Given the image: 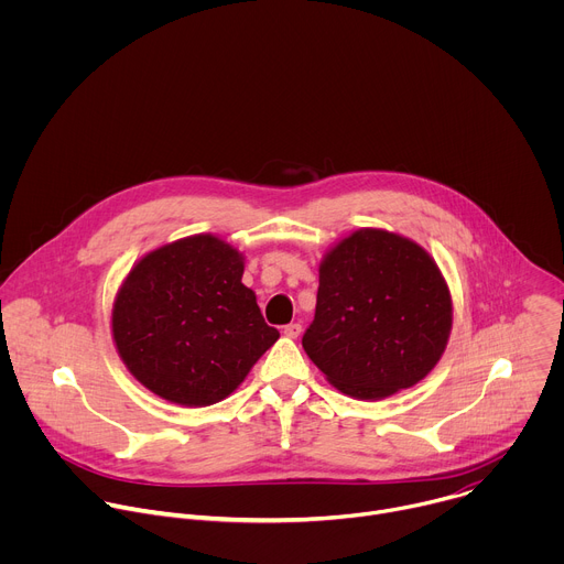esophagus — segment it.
Instances as JSON below:
<instances>
[{"instance_id": "1", "label": "esophagus", "mask_w": 564, "mask_h": 564, "mask_svg": "<svg viewBox=\"0 0 564 564\" xmlns=\"http://www.w3.org/2000/svg\"><path fill=\"white\" fill-rule=\"evenodd\" d=\"M283 335H285L288 339H296V337L301 335V324H288V326L283 328Z\"/></svg>"}]
</instances>
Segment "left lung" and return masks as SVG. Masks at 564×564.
I'll list each match as a JSON object with an SVG mask.
<instances>
[{
	"label": "left lung",
	"instance_id": "1",
	"mask_svg": "<svg viewBox=\"0 0 564 564\" xmlns=\"http://www.w3.org/2000/svg\"><path fill=\"white\" fill-rule=\"evenodd\" d=\"M451 328L453 299L435 259L406 236L361 227L318 263L303 350L337 390L375 401L422 381Z\"/></svg>",
	"mask_w": 564,
	"mask_h": 564
}]
</instances>
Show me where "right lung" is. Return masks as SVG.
<instances>
[{
  "instance_id": "obj_1",
  "label": "right lung",
  "mask_w": 564,
  "mask_h": 564,
  "mask_svg": "<svg viewBox=\"0 0 564 564\" xmlns=\"http://www.w3.org/2000/svg\"><path fill=\"white\" fill-rule=\"evenodd\" d=\"M246 257L216 234H194L144 254L111 310L127 370L187 409L229 397L279 339L243 285Z\"/></svg>"
}]
</instances>
